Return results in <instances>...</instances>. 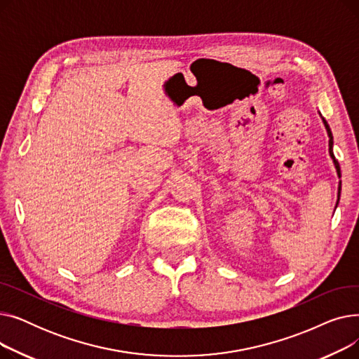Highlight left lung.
Segmentation results:
<instances>
[{
	"instance_id": "obj_1",
	"label": "left lung",
	"mask_w": 359,
	"mask_h": 359,
	"mask_svg": "<svg viewBox=\"0 0 359 359\" xmlns=\"http://www.w3.org/2000/svg\"><path fill=\"white\" fill-rule=\"evenodd\" d=\"M320 116H322V113H320ZM322 121H323V123H325V128H326L327 135H329V154H330V157L333 158V164H334V167H336L337 176L341 177V167H339V163H337V160H336L334 156H333V135H332V130H330L329 123L326 122V119H325L323 116H322ZM339 199H341V182H339V187H337V201H336V206H337V203H339Z\"/></svg>"
}]
</instances>
